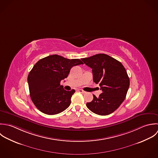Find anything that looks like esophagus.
<instances>
[{"mask_svg": "<svg viewBox=\"0 0 158 158\" xmlns=\"http://www.w3.org/2000/svg\"><path fill=\"white\" fill-rule=\"evenodd\" d=\"M78 92H80V93H83V94L86 93V92H85V91L82 90V89H78Z\"/></svg>", "mask_w": 158, "mask_h": 158, "instance_id": "34e87169", "label": "esophagus"}]
</instances>
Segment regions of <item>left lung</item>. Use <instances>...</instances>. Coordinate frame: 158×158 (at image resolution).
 I'll use <instances>...</instances> for the list:
<instances>
[{
	"instance_id": "left-lung-1",
	"label": "left lung",
	"mask_w": 158,
	"mask_h": 158,
	"mask_svg": "<svg viewBox=\"0 0 158 158\" xmlns=\"http://www.w3.org/2000/svg\"><path fill=\"white\" fill-rule=\"evenodd\" d=\"M83 62L92 69L93 81L99 84L102 93L99 98L86 104L93 113L108 115L115 111L124 101L129 87V78L123 64L105 54L83 58Z\"/></svg>"
}]
</instances>
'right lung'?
Instances as JSON below:
<instances>
[{"instance_id":"right-lung-1","label":"right lung","mask_w":158,"mask_h":158,"mask_svg":"<svg viewBox=\"0 0 158 158\" xmlns=\"http://www.w3.org/2000/svg\"><path fill=\"white\" fill-rule=\"evenodd\" d=\"M83 64L78 59H69L53 54L41 59L34 65L27 81L31 100L40 111L53 115L69 106L75 91H65L60 83L68 77L72 67Z\"/></svg>"}]
</instances>
